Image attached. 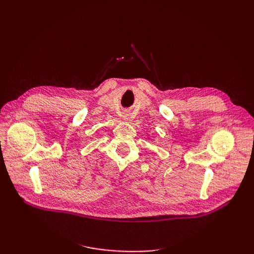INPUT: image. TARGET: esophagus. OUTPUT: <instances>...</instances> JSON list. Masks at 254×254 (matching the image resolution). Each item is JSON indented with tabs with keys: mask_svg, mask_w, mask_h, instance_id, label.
<instances>
[{
	"mask_svg": "<svg viewBox=\"0 0 254 254\" xmlns=\"http://www.w3.org/2000/svg\"><path fill=\"white\" fill-rule=\"evenodd\" d=\"M124 120H129V118H128V117H127V118H126V119H124Z\"/></svg>",
	"mask_w": 254,
	"mask_h": 254,
	"instance_id": "1",
	"label": "esophagus"
}]
</instances>
